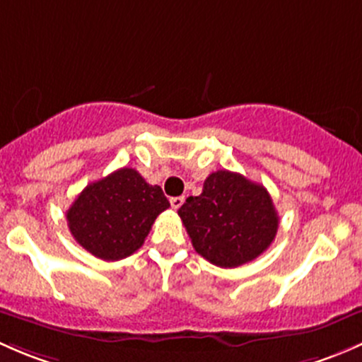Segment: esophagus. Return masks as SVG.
I'll return each mask as SVG.
<instances>
[{
    "instance_id": "1",
    "label": "esophagus",
    "mask_w": 362,
    "mask_h": 362,
    "mask_svg": "<svg viewBox=\"0 0 362 362\" xmlns=\"http://www.w3.org/2000/svg\"><path fill=\"white\" fill-rule=\"evenodd\" d=\"M182 202H185V197H173V199H170V206H173V209H180L182 206Z\"/></svg>"
}]
</instances>
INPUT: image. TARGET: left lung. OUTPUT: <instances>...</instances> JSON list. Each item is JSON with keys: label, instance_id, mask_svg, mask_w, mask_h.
Masks as SVG:
<instances>
[{"label": "left lung", "instance_id": "1", "mask_svg": "<svg viewBox=\"0 0 362 362\" xmlns=\"http://www.w3.org/2000/svg\"><path fill=\"white\" fill-rule=\"evenodd\" d=\"M177 214L195 251L221 268H235L258 258L279 228L277 211L267 188L230 170L209 174L202 193L188 197Z\"/></svg>", "mask_w": 362, "mask_h": 362}]
</instances>
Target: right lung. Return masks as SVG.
<instances>
[{
    "label": "right lung",
    "mask_w": 362,
    "mask_h": 362,
    "mask_svg": "<svg viewBox=\"0 0 362 362\" xmlns=\"http://www.w3.org/2000/svg\"><path fill=\"white\" fill-rule=\"evenodd\" d=\"M169 207L160 186L148 185L136 169L124 167L90 182L66 219L81 247L104 262H118L144 244L156 216Z\"/></svg>",
    "instance_id": "obj_1"
}]
</instances>
